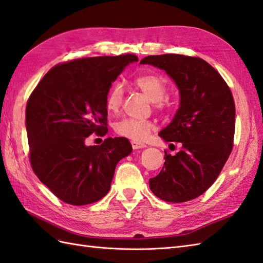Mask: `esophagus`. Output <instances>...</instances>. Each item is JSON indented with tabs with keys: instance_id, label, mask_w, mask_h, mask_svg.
<instances>
[{
	"instance_id": "1",
	"label": "esophagus",
	"mask_w": 263,
	"mask_h": 263,
	"mask_svg": "<svg viewBox=\"0 0 263 263\" xmlns=\"http://www.w3.org/2000/svg\"><path fill=\"white\" fill-rule=\"evenodd\" d=\"M132 148L133 149H142V148H146L147 146L144 143H141V142H138V141H132Z\"/></svg>"
}]
</instances>
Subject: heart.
Listing matches in <instances>:
<instances>
[{
    "instance_id": "1",
    "label": "heart",
    "mask_w": 263,
    "mask_h": 263,
    "mask_svg": "<svg viewBox=\"0 0 263 263\" xmlns=\"http://www.w3.org/2000/svg\"><path fill=\"white\" fill-rule=\"evenodd\" d=\"M136 86L155 103L157 108H163L165 106L164 98L167 93L166 81L157 74H143L139 77L135 81ZM123 87L121 83H115L110 87L107 95H106V109L111 113L119 110L123 100ZM154 124L150 121L136 120V119H124L115 124V131L120 136L132 139L135 141L146 140L150 132L153 131Z\"/></svg>"
}]
</instances>
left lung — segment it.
<instances>
[{
  "label": "left lung",
  "mask_w": 263,
  "mask_h": 263,
  "mask_svg": "<svg viewBox=\"0 0 263 263\" xmlns=\"http://www.w3.org/2000/svg\"><path fill=\"white\" fill-rule=\"evenodd\" d=\"M140 64L164 70L180 92V106L159 132L165 142H181L176 155L165 153L159 174L149 180L153 193L166 202H185L208 190L233 149L235 104L221 76L199 58L150 55Z\"/></svg>",
  "instance_id": "8db88e82"
}]
</instances>
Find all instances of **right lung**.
<instances>
[{"label":"right lung","mask_w":263,"mask_h":263,"mask_svg":"<svg viewBox=\"0 0 263 263\" xmlns=\"http://www.w3.org/2000/svg\"><path fill=\"white\" fill-rule=\"evenodd\" d=\"M133 54L74 60L54 66L32 91L26 108L30 163L37 177L64 202L89 204L108 193L117 163L131 154L125 138L87 146L105 136L106 95Z\"/></svg>","instance_id":"right-lung-1"}]
</instances>
